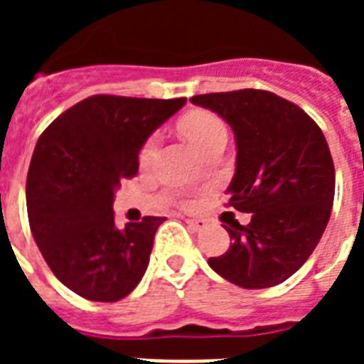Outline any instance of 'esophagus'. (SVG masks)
Wrapping results in <instances>:
<instances>
[{
	"label": "esophagus",
	"instance_id": "esophagus-1",
	"mask_svg": "<svg viewBox=\"0 0 364 364\" xmlns=\"http://www.w3.org/2000/svg\"><path fill=\"white\" fill-rule=\"evenodd\" d=\"M186 224H188L191 231H202L208 226V222L204 218H186Z\"/></svg>",
	"mask_w": 364,
	"mask_h": 364
}]
</instances>
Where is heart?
<instances>
[{
  "label": "heart",
  "mask_w": 364,
  "mask_h": 364,
  "mask_svg": "<svg viewBox=\"0 0 364 364\" xmlns=\"http://www.w3.org/2000/svg\"><path fill=\"white\" fill-rule=\"evenodd\" d=\"M180 131L200 153H205L215 144H226L228 140L226 124L217 114L208 111H197L188 114L180 122ZM156 147H159V134H151L138 154L140 166H147L153 160Z\"/></svg>",
  "instance_id": "obj_1"
}]
</instances>
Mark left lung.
<instances>
[{"instance_id":"left-lung-1","label":"left lung","mask_w":364,"mask_h":364,"mask_svg":"<svg viewBox=\"0 0 364 364\" xmlns=\"http://www.w3.org/2000/svg\"><path fill=\"white\" fill-rule=\"evenodd\" d=\"M231 125L237 167L228 205L252 222L224 226L228 252L208 264L226 281L259 290L291 277L319 244L336 193L323 131L295 104L269 91L240 89L193 96Z\"/></svg>"}]
</instances>
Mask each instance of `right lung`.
<instances>
[{"label": "right lung", "mask_w": 364, "mask_h": 364, "mask_svg": "<svg viewBox=\"0 0 364 364\" xmlns=\"http://www.w3.org/2000/svg\"><path fill=\"white\" fill-rule=\"evenodd\" d=\"M186 98L95 95L43 131L27 175L32 237L56 279L74 294L117 302L136 288L166 218L114 224V191L138 173L149 134Z\"/></svg>", "instance_id": "1"}]
</instances>
